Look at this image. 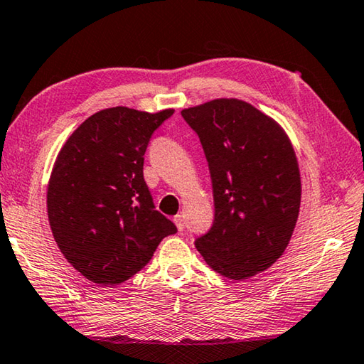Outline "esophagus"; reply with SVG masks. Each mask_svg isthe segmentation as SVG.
I'll use <instances>...</instances> for the list:
<instances>
[{"label":"esophagus","mask_w":364,"mask_h":364,"mask_svg":"<svg viewBox=\"0 0 364 364\" xmlns=\"http://www.w3.org/2000/svg\"><path fill=\"white\" fill-rule=\"evenodd\" d=\"M172 220H174L177 230L182 232L183 230V218H182V215L177 214V215H174V219H172Z\"/></svg>","instance_id":"obj_1"}]
</instances>
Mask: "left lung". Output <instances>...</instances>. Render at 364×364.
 Listing matches in <instances>:
<instances>
[{"mask_svg":"<svg viewBox=\"0 0 364 364\" xmlns=\"http://www.w3.org/2000/svg\"><path fill=\"white\" fill-rule=\"evenodd\" d=\"M182 117L200 137L214 195V224L195 240L206 264L247 279L282 257L301 208L294 149L275 119L247 102L215 99Z\"/></svg>","mask_w":364,"mask_h":364,"instance_id":"8db88e82","label":"left lung"}]
</instances>
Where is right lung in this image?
I'll return each mask as SVG.
<instances>
[{
  "mask_svg": "<svg viewBox=\"0 0 364 364\" xmlns=\"http://www.w3.org/2000/svg\"><path fill=\"white\" fill-rule=\"evenodd\" d=\"M172 113L105 108L76 127L57 155L48 186L49 225L63 256L89 282H126L177 232L155 209L144 181L151 134Z\"/></svg>",
  "mask_w": 364,
  "mask_h": 364,
  "instance_id": "add662e5",
  "label": "right lung"
}]
</instances>
